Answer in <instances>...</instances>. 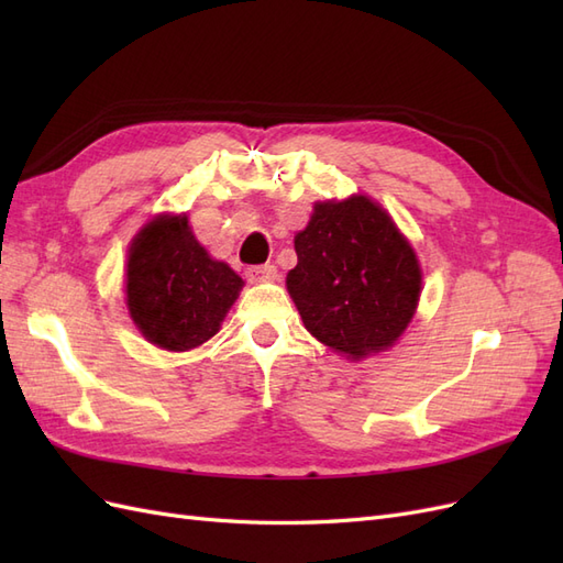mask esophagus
Listing matches in <instances>:
<instances>
[{
	"instance_id": "1",
	"label": "esophagus",
	"mask_w": 563,
	"mask_h": 563,
	"mask_svg": "<svg viewBox=\"0 0 563 563\" xmlns=\"http://www.w3.org/2000/svg\"><path fill=\"white\" fill-rule=\"evenodd\" d=\"M246 279L251 284H263V282H275L277 279V267L275 265H253L246 269Z\"/></svg>"
}]
</instances>
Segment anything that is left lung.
Listing matches in <instances>:
<instances>
[{
	"mask_svg": "<svg viewBox=\"0 0 563 563\" xmlns=\"http://www.w3.org/2000/svg\"><path fill=\"white\" fill-rule=\"evenodd\" d=\"M286 288L319 343L347 360L385 352L411 323L422 272L389 213L364 195L317 201Z\"/></svg>",
	"mask_w": 563,
	"mask_h": 563,
	"instance_id": "obj_1",
	"label": "left lung"
}]
</instances>
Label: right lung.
Masks as SVG:
<instances>
[{"label": "right lung", "mask_w": 563, "mask_h": 563, "mask_svg": "<svg viewBox=\"0 0 563 563\" xmlns=\"http://www.w3.org/2000/svg\"><path fill=\"white\" fill-rule=\"evenodd\" d=\"M242 277L213 261L187 216L162 213L133 236L126 261V305L152 345L187 352L220 331Z\"/></svg>", "instance_id": "1"}]
</instances>
